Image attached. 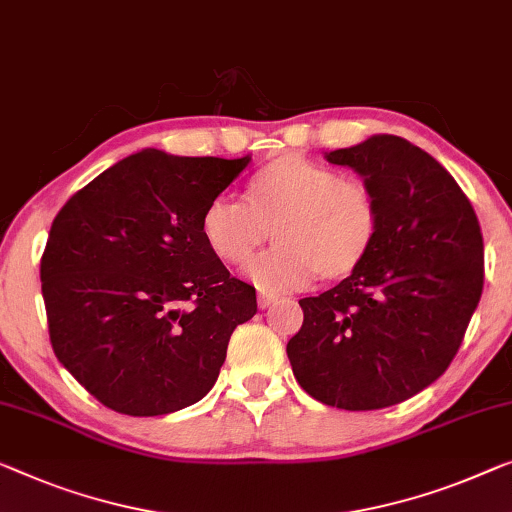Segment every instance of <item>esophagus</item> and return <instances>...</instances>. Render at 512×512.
<instances>
[{
	"label": "esophagus",
	"mask_w": 512,
	"mask_h": 512,
	"mask_svg": "<svg viewBox=\"0 0 512 512\" xmlns=\"http://www.w3.org/2000/svg\"><path fill=\"white\" fill-rule=\"evenodd\" d=\"M257 303H259V308L266 310L271 303H276V296H273V294H259L257 296Z\"/></svg>",
	"instance_id": "34e87169"
}]
</instances>
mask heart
I'll return each instance as SVG.
<instances>
[{
    "label": "heart",
    "mask_w": 512,
    "mask_h": 512,
    "mask_svg": "<svg viewBox=\"0 0 512 512\" xmlns=\"http://www.w3.org/2000/svg\"><path fill=\"white\" fill-rule=\"evenodd\" d=\"M379 202L368 183L301 156L257 170L246 202L216 197L202 213V236L220 262L246 266L259 246L278 241L255 259L250 278L264 292H292L315 276L340 280L361 269L379 236Z\"/></svg>",
    "instance_id": "1"
}]
</instances>
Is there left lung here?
<instances>
[{
	"instance_id": "1",
	"label": "left lung",
	"mask_w": 512,
	"mask_h": 512,
	"mask_svg": "<svg viewBox=\"0 0 512 512\" xmlns=\"http://www.w3.org/2000/svg\"><path fill=\"white\" fill-rule=\"evenodd\" d=\"M324 158L377 195L379 236L361 269L299 301L287 356L315 400L384 409L451 365L483 294V234L446 167L404 137L372 135Z\"/></svg>"
}]
</instances>
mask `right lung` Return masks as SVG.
Instances as JSON below:
<instances>
[{"label":"right lung","mask_w":512,"mask_h":512,"mask_svg":"<svg viewBox=\"0 0 512 512\" xmlns=\"http://www.w3.org/2000/svg\"><path fill=\"white\" fill-rule=\"evenodd\" d=\"M248 163L142 149L52 220L41 259L50 342L105 407L163 416L216 384L257 296L209 250L202 213Z\"/></svg>","instance_id":"right-lung-1"}]
</instances>
